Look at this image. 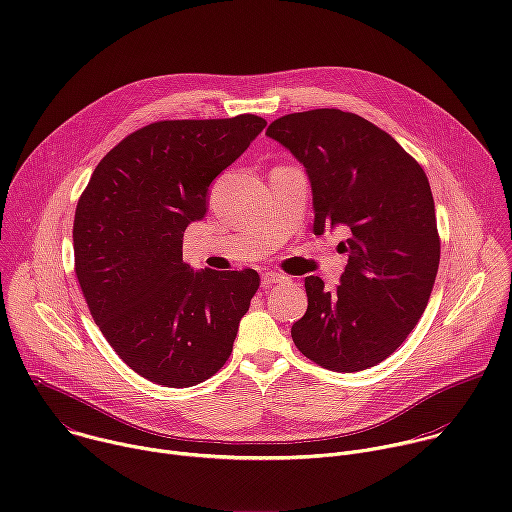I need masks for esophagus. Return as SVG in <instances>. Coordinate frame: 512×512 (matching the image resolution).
<instances>
[{"instance_id":"34e87169","label":"esophagus","mask_w":512,"mask_h":512,"mask_svg":"<svg viewBox=\"0 0 512 512\" xmlns=\"http://www.w3.org/2000/svg\"><path fill=\"white\" fill-rule=\"evenodd\" d=\"M261 281H263L265 287H269V285H275V283H285L287 277L281 275V273H275V271H267V273H263Z\"/></svg>"}]
</instances>
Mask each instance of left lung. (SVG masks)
<instances>
[{"mask_svg":"<svg viewBox=\"0 0 512 512\" xmlns=\"http://www.w3.org/2000/svg\"><path fill=\"white\" fill-rule=\"evenodd\" d=\"M267 135L306 168L314 233H350L340 283L306 277L308 310L291 338L328 371L371 369L417 326L440 267L427 176L387 131L340 109L283 115Z\"/></svg>","mask_w":512,"mask_h":512,"instance_id":"1","label":"left lung"}]
</instances>
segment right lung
<instances>
[{
  "mask_svg": "<svg viewBox=\"0 0 512 512\" xmlns=\"http://www.w3.org/2000/svg\"><path fill=\"white\" fill-rule=\"evenodd\" d=\"M265 125L249 113L150 123L115 145L79 198L72 245L83 296L107 342L143 379L194 387L233 352L259 275L194 271L182 237L206 214L210 182Z\"/></svg>",
  "mask_w": 512,
  "mask_h": 512,
  "instance_id": "add662e5",
  "label": "right lung"
}]
</instances>
